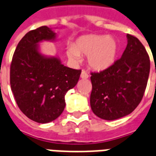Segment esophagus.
<instances>
[{
    "mask_svg": "<svg viewBox=\"0 0 156 156\" xmlns=\"http://www.w3.org/2000/svg\"><path fill=\"white\" fill-rule=\"evenodd\" d=\"M89 78V74L87 73L85 70H83L82 71V73H81V78H83V79H87V78Z\"/></svg>",
    "mask_w": 156,
    "mask_h": 156,
    "instance_id": "esophagus-1",
    "label": "esophagus"
}]
</instances>
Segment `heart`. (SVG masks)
Masks as SVG:
<instances>
[{
	"mask_svg": "<svg viewBox=\"0 0 156 156\" xmlns=\"http://www.w3.org/2000/svg\"><path fill=\"white\" fill-rule=\"evenodd\" d=\"M119 52V43L111 36L87 34L79 37L66 48L68 58L73 62L81 60V55H87L91 69L104 71L115 64Z\"/></svg>",
	"mask_w": 156,
	"mask_h": 156,
	"instance_id": "1",
	"label": "heart"
}]
</instances>
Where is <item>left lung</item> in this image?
Masks as SVG:
<instances>
[{
	"label": "left lung",
	"instance_id": "8db88e82",
	"mask_svg": "<svg viewBox=\"0 0 156 156\" xmlns=\"http://www.w3.org/2000/svg\"><path fill=\"white\" fill-rule=\"evenodd\" d=\"M122 56L109 69L91 76V108L105 120L129 115L141 102L150 73V58L138 39L127 34Z\"/></svg>",
	"mask_w": 156,
	"mask_h": 156
}]
</instances>
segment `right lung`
Returning <instances> with one entry per match:
<instances>
[{
	"instance_id": "1",
	"label": "right lung",
	"mask_w": 156,
	"mask_h": 156,
	"mask_svg": "<svg viewBox=\"0 0 156 156\" xmlns=\"http://www.w3.org/2000/svg\"><path fill=\"white\" fill-rule=\"evenodd\" d=\"M55 40L56 33L47 26L28 32L18 44L10 65V87L18 106L39 123H50L62 114L65 94L81 74L58 57L41 53L40 42Z\"/></svg>"
}]
</instances>
